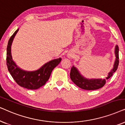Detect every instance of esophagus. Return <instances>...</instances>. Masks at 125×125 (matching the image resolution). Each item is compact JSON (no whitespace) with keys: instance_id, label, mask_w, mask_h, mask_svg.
I'll list each match as a JSON object with an SVG mask.
<instances>
[{"instance_id":"1","label":"esophagus","mask_w":125,"mask_h":125,"mask_svg":"<svg viewBox=\"0 0 125 125\" xmlns=\"http://www.w3.org/2000/svg\"><path fill=\"white\" fill-rule=\"evenodd\" d=\"M69 58H72V57H73V56L71 55H69Z\"/></svg>"}]
</instances>
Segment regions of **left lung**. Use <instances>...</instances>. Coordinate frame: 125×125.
<instances>
[{
  "label": "left lung",
  "mask_w": 125,
  "mask_h": 125,
  "mask_svg": "<svg viewBox=\"0 0 125 125\" xmlns=\"http://www.w3.org/2000/svg\"><path fill=\"white\" fill-rule=\"evenodd\" d=\"M115 54L116 59L114 64V67L109 73V75L106 78V79L110 78L113 75V73L115 72L118 69L119 64V48L118 46H116L115 48ZM70 75L71 79L76 86L81 89L87 90H94L100 89L106 83L105 79H86L80 74L79 71L74 66L71 67Z\"/></svg>",
  "instance_id": "1"
}]
</instances>
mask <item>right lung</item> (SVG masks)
<instances>
[{
    "instance_id": "right-lung-1",
    "label": "right lung",
    "mask_w": 125,
    "mask_h": 125,
    "mask_svg": "<svg viewBox=\"0 0 125 125\" xmlns=\"http://www.w3.org/2000/svg\"><path fill=\"white\" fill-rule=\"evenodd\" d=\"M18 30L19 29L13 34L8 42L6 57L8 70L13 79L21 87L30 90L38 89L45 84L53 69L59 63L62 59L58 58L52 60L35 71H26L19 69L13 61L11 52V44Z\"/></svg>"
}]
</instances>
